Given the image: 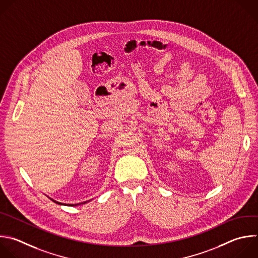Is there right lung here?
<instances>
[{"label":"right lung","mask_w":258,"mask_h":258,"mask_svg":"<svg viewBox=\"0 0 258 258\" xmlns=\"http://www.w3.org/2000/svg\"><path fill=\"white\" fill-rule=\"evenodd\" d=\"M50 199V198H49ZM52 202H54V203H56V204H58V205H67V204H61V203H58V202H56V201H54V200H52V199H50ZM87 202H84V203H82V204H86ZM78 205H81V204H75V205H67V206H78Z\"/></svg>","instance_id":"1"}]
</instances>
